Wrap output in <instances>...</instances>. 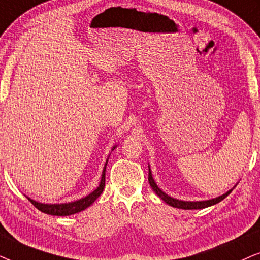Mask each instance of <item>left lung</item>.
<instances>
[{"mask_svg": "<svg viewBox=\"0 0 260 260\" xmlns=\"http://www.w3.org/2000/svg\"><path fill=\"white\" fill-rule=\"evenodd\" d=\"M148 182H150V185H151V188L153 189V191L157 193V195L160 197V199L164 201L165 203H168L169 206L175 207V208H179V209H202V208H207V207L214 206V205H216V203L221 202V201H222L223 199H226V197L232 192V190H233V189L230 190V191H227L226 193H223V195L216 197V199L207 200V201H196V202H191V201L176 200V199H174V197L166 195L164 191H161V190L158 188V185L155 184L153 177H152V172H151L150 166H148Z\"/></svg>", "mask_w": 260, "mask_h": 260, "instance_id": "8db88e82", "label": "left lung"}]
</instances>
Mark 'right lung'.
Listing matches in <instances>:
<instances>
[{
  "label": "right lung",
  "instance_id": "right-lung-1",
  "mask_svg": "<svg viewBox=\"0 0 260 260\" xmlns=\"http://www.w3.org/2000/svg\"><path fill=\"white\" fill-rule=\"evenodd\" d=\"M116 146L113 147V150ZM106 161L105 168H103V172H102V177H101V182H100V185L98 186V189H95L91 193H89L88 196L83 197L81 200L75 201V202H69V203H60V205H45V203H40L37 202V201L30 200L29 197H27L32 205L36 207L37 209H39L40 212H43L45 214H48V215H57V216H68V215H72V214L79 213L82 210H84L92 205L95 202L96 199L101 195L103 189H105V184H106V166H107Z\"/></svg>",
  "mask_w": 260,
  "mask_h": 260
}]
</instances>
